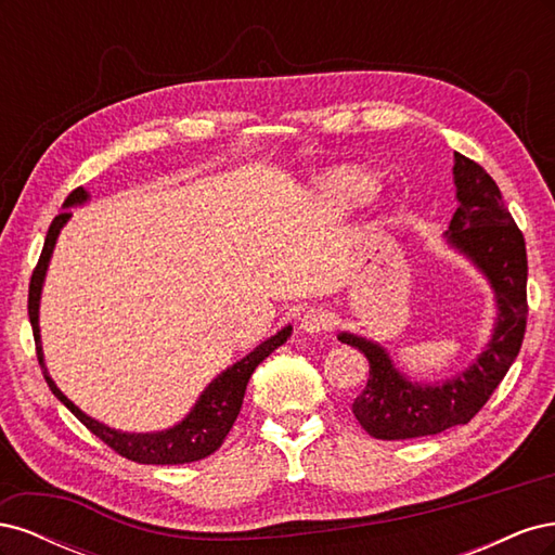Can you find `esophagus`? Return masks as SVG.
<instances>
[{
    "instance_id": "1",
    "label": "esophagus",
    "mask_w": 555,
    "mask_h": 555,
    "mask_svg": "<svg viewBox=\"0 0 555 555\" xmlns=\"http://www.w3.org/2000/svg\"><path fill=\"white\" fill-rule=\"evenodd\" d=\"M300 326L308 333H324L331 328V314L324 308H310L300 319Z\"/></svg>"
}]
</instances>
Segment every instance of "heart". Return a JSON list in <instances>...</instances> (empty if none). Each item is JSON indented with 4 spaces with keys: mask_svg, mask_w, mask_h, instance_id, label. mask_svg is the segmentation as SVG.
<instances>
[{
    "mask_svg": "<svg viewBox=\"0 0 555 555\" xmlns=\"http://www.w3.org/2000/svg\"><path fill=\"white\" fill-rule=\"evenodd\" d=\"M333 190H338L347 198H365L375 190V182L371 176L359 171H345L333 178Z\"/></svg>",
    "mask_w": 555,
    "mask_h": 555,
    "instance_id": "obj_1",
    "label": "heart"
}]
</instances>
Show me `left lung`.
I'll use <instances>...</instances> for the list:
<instances>
[{"label": "left lung", "mask_w": 555, "mask_h": 555, "mask_svg": "<svg viewBox=\"0 0 555 555\" xmlns=\"http://www.w3.org/2000/svg\"><path fill=\"white\" fill-rule=\"evenodd\" d=\"M453 180L461 206L449 241L489 275L498 296V326L479 361L442 386H418L402 377L379 345L340 333L371 363L363 391L351 402L357 422L375 440H412L467 424L505 379L524 345L528 322V255L524 233L502 204L495 180L481 166L453 153Z\"/></svg>", "instance_id": "1"}]
</instances>
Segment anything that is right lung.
Instances as JSON below:
<instances>
[{
  "instance_id": "obj_1",
  "label": "right lung",
  "mask_w": 555,
  "mask_h": 555,
  "mask_svg": "<svg viewBox=\"0 0 555 555\" xmlns=\"http://www.w3.org/2000/svg\"><path fill=\"white\" fill-rule=\"evenodd\" d=\"M88 198L86 190L76 188L69 196H66L64 206L69 208L74 204H82ZM72 212L62 210L53 222L48 227L46 233V243L41 249V257L31 271V280H29V294H27V312H29V324H31V333H35V345H37V359L41 365V373L60 402H64L66 408L72 410V414L78 416V422L86 426L90 433H94L99 440H102L106 447H111L115 453H120L122 459L133 461V463H145V465H180V463H192V461H201L210 456L217 449L222 447V442L227 440L229 430L233 428L243 405L245 398V389L247 382L255 373V367L271 354L273 349H278L282 343H287L292 328H282L278 335H273L271 340H266L263 345H259L255 351L233 363L229 371H224L220 377L212 379V384L204 391V396L198 398L196 408L192 410V414L184 418L182 424H178L176 428L166 430V433H153V435H129V433H117L106 428L104 424L94 422V418L82 414L74 402L66 398L55 382L48 377L46 365H43V354H41V338H39V296H41V284H43V275L46 268L50 261V255H53V247L57 241V233L64 227V222L69 220Z\"/></svg>"
}]
</instances>
